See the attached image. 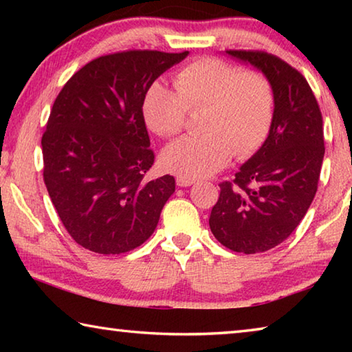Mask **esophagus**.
I'll list each match as a JSON object with an SVG mask.
<instances>
[{
    "mask_svg": "<svg viewBox=\"0 0 352 352\" xmlns=\"http://www.w3.org/2000/svg\"><path fill=\"white\" fill-rule=\"evenodd\" d=\"M195 180L194 178H186V177H177V184L182 188H186L190 186V184H194Z\"/></svg>",
    "mask_w": 352,
    "mask_h": 352,
    "instance_id": "obj_1",
    "label": "esophagus"
}]
</instances>
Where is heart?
Returning a JSON list of instances; mask_svg holds the SVG:
<instances>
[{"instance_id":"obj_1","label":"heart","mask_w":352,"mask_h":352,"mask_svg":"<svg viewBox=\"0 0 352 352\" xmlns=\"http://www.w3.org/2000/svg\"><path fill=\"white\" fill-rule=\"evenodd\" d=\"M175 90L153 82L142 98L147 127L163 138L178 135L188 111H200V136H184L162 152L166 170L186 178L212 175L230 158H248L269 136L275 94L265 74L219 58L189 63L174 77Z\"/></svg>"}]
</instances>
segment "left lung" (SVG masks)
Instances as JSON below:
<instances>
[{
    "instance_id": "8db88e82",
    "label": "left lung",
    "mask_w": 352,
    "mask_h": 352,
    "mask_svg": "<svg viewBox=\"0 0 352 352\" xmlns=\"http://www.w3.org/2000/svg\"><path fill=\"white\" fill-rule=\"evenodd\" d=\"M270 80L275 111L269 136L233 182L220 183L210 228L223 247L254 254L279 245L311 206L324 157L323 118L300 71L264 51L230 50Z\"/></svg>"
}]
</instances>
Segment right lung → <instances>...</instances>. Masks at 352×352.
<instances>
[{"mask_svg": "<svg viewBox=\"0 0 352 352\" xmlns=\"http://www.w3.org/2000/svg\"><path fill=\"white\" fill-rule=\"evenodd\" d=\"M184 52L102 56L65 83L41 136L43 180L69 236L99 254H121L157 228L175 178L146 182L155 155L142 116L147 88Z\"/></svg>", "mask_w": 352, "mask_h": 352, "instance_id": "add662e5", "label": "right lung"}]
</instances>
